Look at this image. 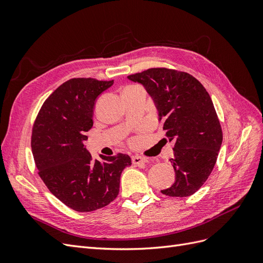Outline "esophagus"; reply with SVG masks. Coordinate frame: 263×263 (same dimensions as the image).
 Returning a JSON list of instances; mask_svg holds the SVG:
<instances>
[{"mask_svg": "<svg viewBox=\"0 0 263 263\" xmlns=\"http://www.w3.org/2000/svg\"><path fill=\"white\" fill-rule=\"evenodd\" d=\"M132 161L134 164H137V165H140V164H144L147 162V159L141 157V156H133L132 157Z\"/></svg>", "mask_w": 263, "mask_h": 263, "instance_id": "34e87169", "label": "esophagus"}]
</instances>
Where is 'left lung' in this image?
I'll use <instances>...</instances> for the list:
<instances>
[{
  "label": "left lung",
  "instance_id": "obj_1",
  "mask_svg": "<svg viewBox=\"0 0 263 263\" xmlns=\"http://www.w3.org/2000/svg\"><path fill=\"white\" fill-rule=\"evenodd\" d=\"M127 78L145 86L165 136L174 141L170 161L176 182L161 193L173 197L194 194L212 173L222 141L210 94L193 76L178 70L151 68Z\"/></svg>",
  "mask_w": 263,
  "mask_h": 263
}]
</instances>
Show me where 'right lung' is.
Here are the masks:
<instances>
[{"instance_id": "add662e5", "label": "right lung", "mask_w": 263, "mask_h": 263, "mask_svg": "<svg viewBox=\"0 0 263 263\" xmlns=\"http://www.w3.org/2000/svg\"><path fill=\"white\" fill-rule=\"evenodd\" d=\"M114 80L74 78L62 83L39 110L31 133L35 164L50 192L77 212H92L113 202L128 155L100 156L94 160L86 150V132L93 126L99 95Z\"/></svg>"}]
</instances>
